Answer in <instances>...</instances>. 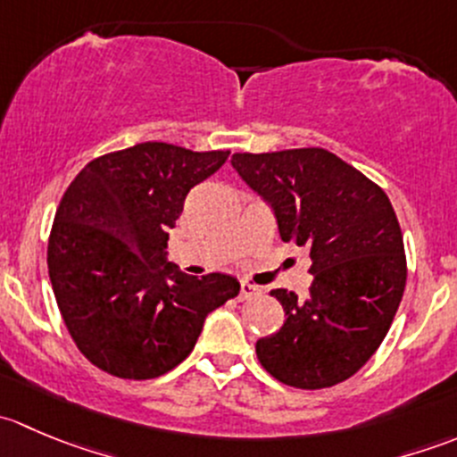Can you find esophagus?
<instances>
[{
  "label": "esophagus",
  "mask_w": 457,
  "mask_h": 457,
  "mask_svg": "<svg viewBox=\"0 0 457 457\" xmlns=\"http://www.w3.org/2000/svg\"><path fill=\"white\" fill-rule=\"evenodd\" d=\"M261 287H256V285L247 283V280H243L241 283V292H238V301H250V298H256L261 296Z\"/></svg>",
  "instance_id": "esophagus-1"
}]
</instances>
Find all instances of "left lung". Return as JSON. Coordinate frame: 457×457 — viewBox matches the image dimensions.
<instances>
[{
    "instance_id": "1",
    "label": "left lung",
    "mask_w": 457,
    "mask_h": 457,
    "mask_svg": "<svg viewBox=\"0 0 457 457\" xmlns=\"http://www.w3.org/2000/svg\"><path fill=\"white\" fill-rule=\"evenodd\" d=\"M238 177L271 207L285 243L310 250L305 301L271 296L285 325L256 340V356L276 380L325 389L347 380L389 331L407 283L403 232L385 192L322 147L232 156Z\"/></svg>"
}]
</instances>
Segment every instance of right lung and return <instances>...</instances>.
<instances>
[{
  "label": "right lung",
  "mask_w": 457,
  "mask_h": 457,
  "mask_svg": "<svg viewBox=\"0 0 457 457\" xmlns=\"http://www.w3.org/2000/svg\"><path fill=\"white\" fill-rule=\"evenodd\" d=\"M228 156L137 143L90 161L63 195L50 283L72 340L101 371L147 380L174 370L207 314L241 289L229 274H183L165 252L187 192Z\"/></svg>",
  "instance_id": "obj_1"
}]
</instances>
